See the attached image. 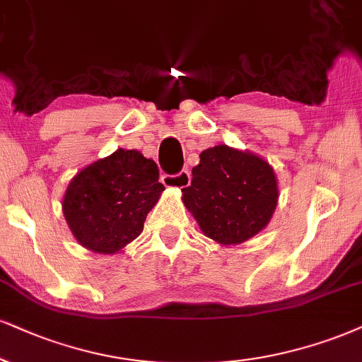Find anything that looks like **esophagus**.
I'll list each match as a JSON object with an SVG mask.
<instances>
[{
  "label": "esophagus",
  "instance_id": "1",
  "mask_svg": "<svg viewBox=\"0 0 362 362\" xmlns=\"http://www.w3.org/2000/svg\"><path fill=\"white\" fill-rule=\"evenodd\" d=\"M163 185L166 188H176V189H182V188H188L191 185V174L189 171H180L177 174H164L160 177Z\"/></svg>",
  "mask_w": 362,
  "mask_h": 362
}]
</instances>
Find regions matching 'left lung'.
I'll list each match as a JSON object with an SVG mask.
<instances>
[{
  "mask_svg": "<svg viewBox=\"0 0 362 362\" xmlns=\"http://www.w3.org/2000/svg\"><path fill=\"white\" fill-rule=\"evenodd\" d=\"M181 199L213 242L240 245L270 223L279 202V181L260 156L220 144L199 154Z\"/></svg>",
  "mask_w": 362,
  "mask_h": 362,
  "instance_id": "8db88e82",
  "label": "left lung"
}]
</instances>
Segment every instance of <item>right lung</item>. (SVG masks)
<instances>
[{
    "label": "right lung",
    "instance_id": "obj_1",
    "mask_svg": "<svg viewBox=\"0 0 362 362\" xmlns=\"http://www.w3.org/2000/svg\"><path fill=\"white\" fill-rule=\"evenodd\" d=\"M164 186L159 169L137 149H117L75 174L62 209L74 238L102 255L122 252L142 233Z\"/></svg>",
    "mask_w": 362,
    "mask_h": 362
}]
</instances>
